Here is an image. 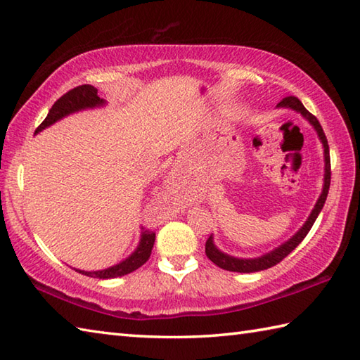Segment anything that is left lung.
<instances>
[{"label": "left lung", "mask_w": 360, "mask_h": 360, "mask_svg": "<svg viewBox=\"0 0 360 360\" xmlns=\"http://www.w3.org/2000/svg\"><path fill=\"white\" fill-rule=\"evenodd\" d=\"M278 108H288L300 112V114L304 117L309 123L314 126V129L319 134L320 142L323 143V150H325V179H323V190L321 195L316 200L315 206L312 209L311 215L306 220V223L302 224V228L295 234L292 238H288L287 242H284L283 245H279L278 248H274L273 251L266 252V255L260 256V257H255V259H242V257H234L229 256L226 252L220 251L214 243V236L210 234V237L207 238L206 242V256L212 260V262L220 266L223 270L228 271H237V273H255V271H260V270H266L270 266L279 264L281 260L284 257H287L290 252L297 248V246L304 240V237L307 236V232L311 231V228L314 226V223L316 220V217L321 212L323 206H325V201L328 198V192H329V186H330V159H329V145H328V139L323 132V128L319 120H316L311 112H309L302 103L298 100L297 96H287L284 98L283 101L278 104Z\"/></svg>", "instance_id": "left-lung-1"}]
</instances>
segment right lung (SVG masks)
I'll list each match as a JSON object with an SVG mask.
<instances>
[{
	"instance_id": "add662e5",
	"label": "right lung",
	"mask_w": 360,
	"mask_h": 360,
	"mask_svg": "<svg viewBox=\"0 0 360 360\" xmlns=\"http://www.w3.org/2000/svg\"><path fill=\"white\" fill-rule=\"evenodd\" d=\"M105 101L103 98L98 96V90L94 86H89V84H84V86H77L67 91L65 95H62L58 101L53 104V108L49 109L46 118L41 122V124L35 129V134L44 131L48 126L54 124L59 122L63 117L70 114H75V112L86 110V109H94V108H101ZM154 240H156V234L153 231L142 228L140 231V242L136 251L132 252L131 256L126 257L122 262L109 266V269L98 270V271H84V270H76L81 274H86L90 278H100V279H110V278H118L124 276V274H129L134 270H137L139 266H142L148 259L151 256V250Z\"/></svg>"
}]
</instances>
